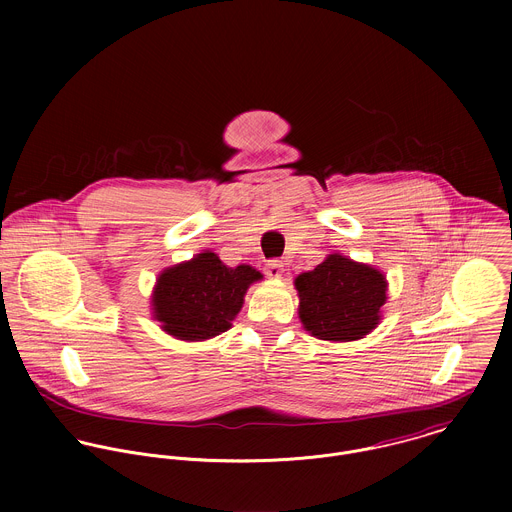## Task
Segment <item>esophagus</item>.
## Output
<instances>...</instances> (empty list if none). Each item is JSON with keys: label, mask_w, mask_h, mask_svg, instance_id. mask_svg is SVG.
Returning <instances> with one entry per match:
<instances>
[{"label": "esophagus", "mask_w": 512, "mask_h": 512, "mask_svg": "<svg viewBox=\"0 0 512 512\" xmlns=\"http://www.w3.org/2000/svg\"><path fill=\"white\" fill-rule=\"evenodd\" d=\"M284 274V264L280 260H270L266 266V276L270 280H280Z\"/></svg>", "instance_id": "1"}]
</instances>
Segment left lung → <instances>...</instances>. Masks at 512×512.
<instances>
[{
    "mask_svg": "<svg viewBox=\"0 0 512 512\" xmlns=\"http://www.w3.org/2000/svg\"><path fill=\"white\" fill-rule=\"evenodd\" d=\"M303 329L321 341L349 343L374 331L388 299V280L378 268L339 252L293 280Z\"/></svg>",
    "mask_w": 512,
    "mask_h": 512,
    "instance_id": "obj_1",
    "label": "left lung"
}]
</instances>
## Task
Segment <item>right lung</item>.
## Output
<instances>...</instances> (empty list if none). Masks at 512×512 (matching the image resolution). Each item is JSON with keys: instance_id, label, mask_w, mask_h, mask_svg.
Listing matches in <instances>:
<instances>
[{"instance_id": "add662e5", "label": "right lung", "mask_w": 512, "mask_h": 512, "mask_svg": "<svg viewBox=\"0 0 512 512\" xmlns=\"http://www.w3.org/2000/svg\"><path fill=\"white\" fill-rule=\"evenodd\" d=\"M264 276L248 264L228 268L211 250L165 268L151 292V315L167 335L197 343L232 327L248 288Z\"/></svg>"}]
</instances>
